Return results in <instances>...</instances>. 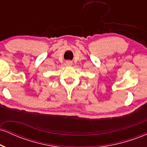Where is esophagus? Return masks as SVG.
<instances>
[{"mask_svg": "<svg viewBox=\"0 0 147 147\" xmlns=\"http://www.w3.org/2000/svg\"><path fill=\"white\" fill-rule=\"evenodd\" d=\"M72 62L71 61H65V65H68V66H70V65H72Z\"/></svg>", "mask_w": 147, "mask_h": 147, "instance_id": "1", "label": "esophagus"}]
</instances>
